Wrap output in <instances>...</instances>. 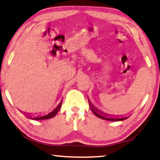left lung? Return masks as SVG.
<instances>
[{
    "label": "left lung",
    "mask_w": 160,
    "mask_h": 160,
    "mask_svg": "<svg viewBox=\"0 0 160 160\" xmlns=\"http://www.w3.org/2000/svg\"><path fill=\"white\" fill-rule=\"evenodd\" d=\"M88 102H89V105H90V108L91 109L92 112H93L95 115L98 117V118H100L102 119H105V120H108V121L118 122V121H122V120H124L126 119H127L128 117H112V116L110 115V114H107L105 113H103L102 112L100 111L98 109L95 108L94 106L91 104V102H90V100H88Z\"/></svg>",
    "instance_id": "obj_1"
}]
</instances>
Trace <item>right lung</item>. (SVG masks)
<instances>
[{
    "label": "right lung",
    "instance_id": "right-lung-1",
    "mask_svg": "<svg viewBox=\"0 0 160 160\" xmlns=\"http://www.w3.org/2000/svg\"><path fill=\"white\" fill-rule=\"evenodd\" d=\"M62 101H61L60 103H59V105L57 106V108H56L55 109V110H53L52 112H50V113L46 114V115L38 116V117H32V116H30L29 114H28V115H29V116H27V117H28V118L32 119H33V120L48 119L52 118V117H54L56 115V114H57V113L58 112L59 110H60L61 106H62ZM24 114H25V112H24ZM26 115H27V114H26Z\"/></svg>",
    "mask_w": 160,
    "mask_h": 160
}]
</instances>
